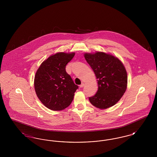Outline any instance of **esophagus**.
I'll list each match as a JSON object with an SVG mask.
<instances>
[{"label": "esophagus", "instance_id": "1", "mask_svg": "<svg viewBox=\"0 0 157 157\" xmlns=\"http://www.w3.org/2000/svg\"><path fill=\"white\" fill-rule=\"evenodd\" d=\"M84 85H85V84H84L83 83H82L80 85V88H83V87L84 86Z\"/></svg>", "mask_w": 157, "mask_h": 157}]
</instances>
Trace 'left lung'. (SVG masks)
Wrapping results in <instances>:
<instances>
[{"label":"left lung","instance_id":"left-lung-1","mask_svg":"<svg viewBox=\"0 0 157 157\" xmlns=\"http://www.w3.org/2000/svg\"><path fill=\"white\" fill-rule=\"evenodd\" d=\"M85 58L92 69L98 81L97 92L89 98L99 109H106L117 103L127 90V73L117 58L104 52L85 53Z\"/></svg>","mask_w":157,"mask_h":157}]
</instances>
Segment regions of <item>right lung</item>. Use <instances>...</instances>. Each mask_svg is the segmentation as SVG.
I'll return each instance as SVG.
<instances>
[{
	"label": "right lung",
	"instance_id": "add662e5",
	"mask_svg": "<svg viewBox=\"0 0 157 157\" xmlns=\"http://www.w3.org/2000/svg\"><path fill=\"white\" fill-rule=\"evenodd\" d=\"M75 53H57L43 62L35 77V90L42 103L52 111L64 109L71 104L78 86L66 71Z\"/></svg>",
	"mask_w": 157,
	"mask_h": 157
}]
</instances>
